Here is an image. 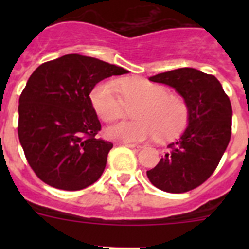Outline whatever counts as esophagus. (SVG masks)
I'll return each mask as SVG.
<instances>
[{
  "label": "esophagus",
  "instance_id": "1",
  "mask_svg": "<svg viewBox=\"0 0 249 249\" xmlns=\"http://www.w3.org/2000/svg\"><path fill=\"white\" fill-rule=\"evenodd\" d=\"M124 146L129 147V148H131L133 152H138V151H141V148H142V146H141V144H135V143H124Z\"/></svg>",
  "mask_w": 249,
  "mask_h": 249
}]
</instances>
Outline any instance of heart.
<instances>
[{
	"label": "heart",
	"instance_id": "obj_1",
	"mask_svg": "<svg viewBox=\"0 0 249 249\" xmlns=\"http://www.w3.org/2000/svg\"><path fill=\"white\" fill-rule=\"evenodd\" d=\"M89 100L98 117L107 123L127 117L129 108L135 107L136 120L116 124L107 131L109 138L121 142L156 136L160 141L173 140L184 131L190 118L188 106L181 96L169 93L163 86L140 78L127 80L120 86L113 80L103 81L94 86Z\"/></svg>",
	"mask_w": 249,
	"mask_h": 249
}]
</instances>
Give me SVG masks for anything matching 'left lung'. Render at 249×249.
Segmentation results:
<instances>
[{
    "instance_id": "left-lung-1",
    "label": "left lung",
    "mask_w": 249,
    "mask_h": 249,
    "mask_svg": "<svg viewBox=\"0 0 249 249\" xmlns=\"http://www.w3.org/2000/svg\"><path fill=\"white\" fill-rule=\"evenodd\" d=\"M171 86L190 109L188 127L147 177L164 192L183 193L201 186L212 176L232 133V106L219 81L195 68H178L149 77Z\"/></svg>"
}]
</instances>
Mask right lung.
<instances>
[{
    "mask_svg": "<svg viewBox=\"0 0 249 249\" xmlns=\"http://www.w3.org/2000/svg\"><path fill=\"white\" fill-rule=\"evenodd\" d=\"M124 68L82 54L42 63L19 96L18 138L26 160L48 186L80 191L97 181L113 144L97 138L101 122L89 93Z\"/></svg>",
    "mask_w": 249,
    "mask_h": 249,
    "instance_id": "obj_1",
    "label": "right lung"
}]
</instances>
